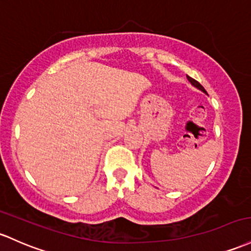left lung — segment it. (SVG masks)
Masks as SVG:
<instances>
[{
    "mask_svg": "<svg viewBox=\"0 0 251 251\" xmlns=\"http://www.w3.org/2000/svg\"><path fill=\"white\" fill-rule=\"evenodd\" d=\"M187 78H188V81H189V82H191V83H192L193 85H194V87H197V88H198V89L202 90V92H203V93H206L205 88H203V87H202V85L199 83V82H198V81H195V79H194V78H192V77H189V76H187Z\"/></svg>",
    "mask_w": 251,
    "mask_h": 251,
    "instance_id": "obj_1",
    "label": "left lung"
}]
</instances>
